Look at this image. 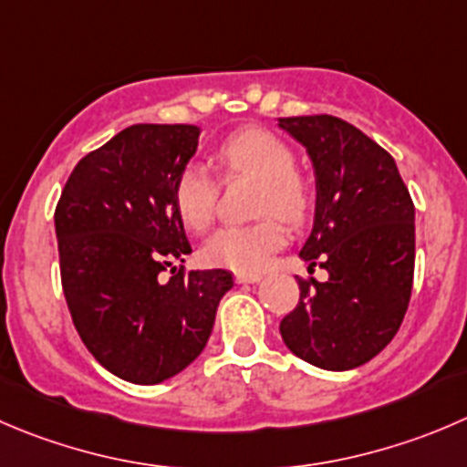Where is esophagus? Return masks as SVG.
Here are the masks:
<instances>
[{
    "label": "esophagus",
    "instance_id": "obj_1",
    "mask_svg": "<svg viewBox=\"0 0 467 467\" xmlns=\"http://www.w3.org/2000/svg\"><path fill=\"white\" fill-rule=\"evenodd\" d=\"M262 275L260 274H234V280L239 285H251V283H260Z\"/></svg>",
    "mask_w": 467,
    "mask_h": 467
}]
</instances>
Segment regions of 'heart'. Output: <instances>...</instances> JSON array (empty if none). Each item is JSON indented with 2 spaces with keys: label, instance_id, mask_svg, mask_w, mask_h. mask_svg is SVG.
Returning <instances> with one entry per match:
<instances>
[{
  "label": "heart",
  "instance_id": "b5f03b06",
  "mask_svg": "<svg viewBox=\"0 0 467 467\" xmlns=\"http://www.w3.org/2000/svg\"><path fill=\"white\" fill-rule=\"evenodd\" d=\"M214 161L225 180L253 178L260 182L255 214L265 219L216 230L202 246V260L237 274H257L285 244L280 221L298 228L310 219L315 189L294 171L296 157L292 148L262 128H244L225 137L214 148ZM219 189V180L205 166L187 164L178 171L171 202L184 228L202 233L212 223Z\"/></svg>",
  "mask_w": 467,
  "mask_h": 467
}]
</instances>
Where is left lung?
Listing matches in <instances>:
<instances>
[{"label":"left lung","instance_id":"1","mask_svg":"<svg viewBox=\"0 0 467 467\" xmlns=\"http://www.w3.org/2000/svg\"><path fill=\"white\" fill-rule=\"evenodd\" d=\"M307 150L317 180L315 225L298 255L328 280H298L280 321L283 342L315 368L344 372L388 347L409 310L415 205L390 152L328 113L278 119Z\"/></svg>","mask_w":467,"mask_h":467}]
</instances>
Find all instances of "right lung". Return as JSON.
Instances as JSON below:
<instances>
[{
    "label": "right lung",
    "mask_w": 467,
    "mask_h": 467,
    "mask_svg": "<svg viewBox=\"0 0 467 467\" xmlns=\"http://www.w3.org/2000/svg\"><path fill=\"white\" fill-rule=\"evenodd\" d=\"M198 134L196 125L123 130L81 157L54 212L72 324L104 369L139 386L166 381L201 356L233 287L225 269L173 266L192 246L171 187Z\"/></svg>",
    "instance_id": "add662e5"
}]
</instances>
